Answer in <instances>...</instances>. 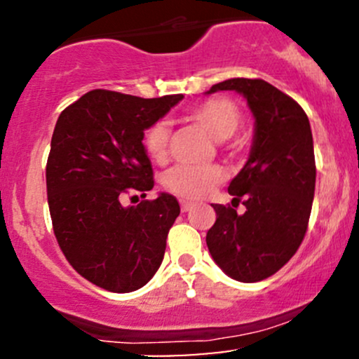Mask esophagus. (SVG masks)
Instances as JSON below:
<instances>
[{
  "label": "esophagus",
  "mask_w": 359,
  "mask_h": 359,
  "mask_svg": "<svg viewBox=\"0 0 359 359\" xmlns=\"http://www.w3.org/2000/svg\"><path fill=\"white\" fill-rule=\"evenodd\" d=\"M192 208H194L192 203H187V201H180V209H182V212L191 211Z\"/></svg>",
  "instance_id": "obj_1"
}]
</instances>
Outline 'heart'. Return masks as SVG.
<instances>
[{
  "mask_svg": "<svg viewBox=\"0 0 359 359\" xmlns=\"http://www.w3.org/2000/svg\"><path fill=\"white\" fill-rule=\"evenodd\" d=\"M191 121L203 126L209 135L217 140H224L231 151H236L240 142L231 137L241 126V109L236 102L228 97H209L187 113ZM170 128L165 121H156L143 135V148L147 155L156 163H163L168 155ZM224 180V170L216 163L205 167L177 165L165 175V187L168 192L182 199H203Z\"/></svg>",
  "mask_w": 359,
  "mask_h": 359,
  "instance_id": "heart-1",
  "label": "heart"
}]
</instances>
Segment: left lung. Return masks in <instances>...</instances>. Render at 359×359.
I'll use <instances>...</instances> for the list:
<instances>
[{"label": "left lung", "instance_id": "8db88e82", "mask_svg": "<svg viewBox=\"0 0 359 359\" xmlns=\"http://www.w3.org/2000/svg\"><path fill=\"white\" fill-rule=\"evenodd\" d=\"M236 90L255 116L246 165L229 184L233 205L212 204L216 222L205 243L214 262L238 282L271 277L295 255L307 233L316 191V158L306 111L263 79H228L209 93Z\"/></svg>", "mask_w": 359, "mask_h": 359}]
</instances>
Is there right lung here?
<instances>
[{"instance_id":"add662e5","label":"right lung","mask_w":359,"mask_h":359,"mask_svg":"<svg viewBox=\"0 0 359 359\" xmlns=\"http://www.w3.org/2000/svg\"><path fill=\"white\" fill-rule=\"evenodd\" d=\"M182 97L94 89L57 119L45 168L53 234L72 269L104 290H138L162 263L177 199L160 194L123 208L121 197L151 191L143 131Z\"/></svg>"}]
</instances>
